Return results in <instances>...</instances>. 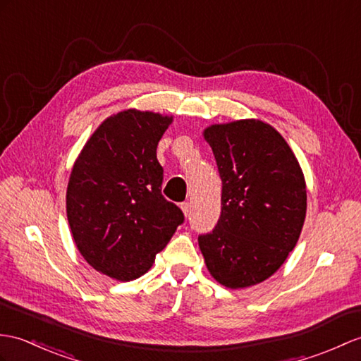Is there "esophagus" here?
Wrapping results in <instances>:
<instances>
[{
    "instance_id": "obj_1",
    "label": "esophagus",
    "mask_w": 361,
    "mask_h": 361,
    "mask_svg": "<svg viewBox=\"0 0 361 361\" xmlns=\"http://www.w3.org/2000/svg\"><path fill=\"white\" fill-rule=\"evenodd\" d=\"M181 211H183L184 216H189L190 211H192V204L190 203H181Z\"/></svg>"
}]
</instances>
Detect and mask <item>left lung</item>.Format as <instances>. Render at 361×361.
<instances>
[{
	"label": "left lung",
	"instance_id": "left-lung-1",
	"mask_svg": "<svg viewBox=\"0 0 361 361\" xmlns=\"http://www.w3.org/2000/svg\"><path fill=\"white\" fill-rule=\"evenodd\" d=\"M203 137L223 192L220 220L198 237L200 250L223 286H255L280 269L300 238L307 207L305 173L288 141L262 120L211 124Z\"/></svg>",
	"mask_w": 361,
	"mask_h": 361
}]
</instances>
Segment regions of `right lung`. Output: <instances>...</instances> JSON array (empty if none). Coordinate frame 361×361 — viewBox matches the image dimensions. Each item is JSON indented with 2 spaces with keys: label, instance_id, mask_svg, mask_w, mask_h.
Returning a JSON list of instances; mask_svg holds the SVG:
<instances>
[{
  "label": "right lung",
  "instance_id": "obj_1",
  "mask_svg": "<svg viewBox=\"0 0 361 361\" xmlns=\"http://www.w3.org/2000/svg\"><path fill=\"white\" fill-rule=\"evenodd\" d=\"M173 115L126 109L98 126L73 163L66 192L71 232L82 258L114 280L145 275L183 223L161 195L157 146Z\"/></svg>",
  "mask_w": 361,
  "mask_h": 361
}]
</instances>
